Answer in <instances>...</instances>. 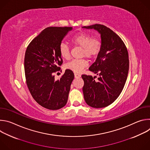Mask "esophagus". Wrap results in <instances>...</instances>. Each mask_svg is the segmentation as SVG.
<instances>
[{"mask_svg": "<svg viewBox=\"0 0 150 150\" xmlns=\"http://www.w3.org/2000/svg\"><path fill=\"white\" fill-rule=\"evenodd\" d=\"M74 76H75V78H79L81 76L79 74H77V73H75Z\"/></svg>", "mask_w": 150, "mask_h": 150, "instance_id": "1", "label": "esophagus"}]
</instances>
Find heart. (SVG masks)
<instances>
[{
    "instance_id": "heart-1",
    "label": "heart",
    "mask_w": 150,
    "mask_h": 150,
    "mask_svg": "<svg viewBox=\"0 0 150 150\" xmlns=\"http://www.w3.org/2000/svg\"><path fill=\"white\" fill-rule=\"evenodd\" d=\"M73 44L82 48V56L88 58L96 56L101 49V41L97 38H92V37L85 33H79L75 35L72 38ZM59 52L60 56L65 59H68L70 56L69 48L67 45L64 42L60 44L59 46ZM88 62L85 59H74L68 63L66 68L74 72L79 73L82 71L86 67Z\"/></svg>"
}]
</instances>
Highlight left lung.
<instances>
[{"mask_svg":"<svg viewBox=\"0 0 150 150\" xmlns=\"http://www.w3.org/2000/svg\"><path fill=\"white\" fill-rule=\"evenodd\" d=\"M82 28L94 30L100 35L101 49L89 70L98 75H82L84 100L92 108H105L113 103L125 86L129 71V56L122 39L115 32L101 24Z\"/></svg>","mask_w":150,"mask_h":150,"instance_id":"8db88e82","label":"left lung"}]
</instances>
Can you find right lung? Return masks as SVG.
I'll return each instance as SVG.
<instances>
[{"label":"right lung","mask_w":150,"mask_h":150,"mask_svg":"<svg viewBox=\"0 0 150 150\" xmlns=\"http://www.w3.org/2000/svg\"><path fill=\"white\" fill-rule=\"evenodd\" d=\"M72 27H48L32 40L27 48L24 70L29 91L33 98L43 108L58 110L68 99L74 74L66 69L60 79L53 73L62 64L59 46Z\"/></svg>","instance_id":"right-lung-1"}]
</instances>
